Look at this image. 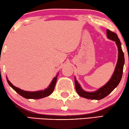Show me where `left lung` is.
Segmentation results:
<instances>
[{
    "label": "left lung",
    "mask_w": 129,
    "mask_h": 129,
    "mask_svg": "<svg viewBox=\"0 0 129 129\" xmlns=\"http://www.w3.org/2000/svg\"><path fill=\"white\" fill-rule=\"evenodd\" d=\"M106 36L109 40L115 42L116 44L117 49H118V58H117V63L114 72L110 78L109 81L105 85L100 88L92 92H88L82 88L81 85L74 77V82H75L76 90L80 96L83 98H85L89 100H102L108 95L120 83L122 79L123 70L124 64V53L122 51L121 43L117 35L115 33H113L109 29H106Z\"/></svg>",
    "instance_id": "left-lung-1"
}]
</instances>
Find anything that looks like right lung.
Returning a JSON list of instances; mask_svg holds the SVG:
<instances>
[{
    "label": "right lung",
    "instance_id": "1",
    "mask_svg": "<svg viewBox=\"0 0 129 129\" xmlns=\"http://www.w3.org/2000/svg\"><path fill=\"white\" fill-rule=\"evenodd\" d=\"M59 75V73H57L56 76L53 78L52 80L51 84H50L49 86H48L46 88H45L44 90H40V91H24L23 89H21L15 87L14 85L10 83V81L8 80V78L6 77L7 81L9 85L14 90L20 94V95L22 96L24 98L26 99H33V100H37V99H41L42 98H45L51 95L55 89V87L56 83V80L57 79V76Z\"/></svg>",
    "mask_w": 129,
    "mask_h": 129
}]
</instances>
